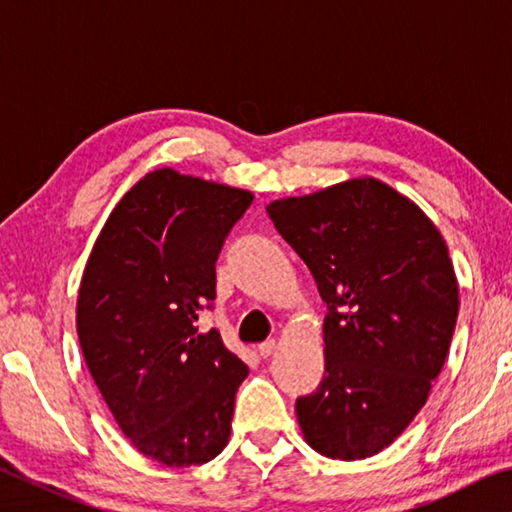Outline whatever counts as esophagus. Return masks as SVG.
Returning a JSON list of instances; mask_svg holds the SVG:
<instances>
[{"instance_id":"obj_1","label":"esophagus","mask_w":512,"mask_h":512,"mask_svg":"<svg viewBox=\"0 0 512 512\" xmlns=\"http://www.w3.org/2000/svg\"><path fill=\"white\" fill-rule=\"evenodd\" d=\"M275 348H277V343H275L273 339H268V341L257 345V354H259V357H262V359H268V357H271V354L275 352Z\"/></svg>"}]
</instances>
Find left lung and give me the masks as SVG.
Returning a JSON list of instances; mask_svg holds the SVG:
<instances>
[{
  "label": "left lung",
  "mask_w": 512,
  "mask_h": 512,
  "mask_svg": "<svg viewBox=\"0 0 512 512\" xmlns=\"http://www.w3.org/2000/svg\"><path fill=\"white\" fill-rule=\"evenodd\" d=\"M327 305L325 375L296 415L327 458L379 454L418 415L458 316L445 239L409 198L352 178L266 207Z\"/></svg>",
  "instance_id": "8db88e82"
}]
</instances>
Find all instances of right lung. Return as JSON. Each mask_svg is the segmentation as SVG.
Returning <instances> with one entry per match:
<instances>
[{
  "label": "right lung",
  "mask_w": 512,
  "mask_h": 512,
  "mask_svg": "<svg viewBox=\"0 0 512 512\" xmlns=\"http://www.w3.org/2000/svg\"><path fill=\"white\" fill-rule=\"evenodd\" d=\"M253 203L246 189L155 169L110 212L85 264L76 332L119 429L169 467L212 461L230 438L248 366L201 332L216 259Z\"/></svg>",
  "instance_id": "obj_1"
}]
</instances>
